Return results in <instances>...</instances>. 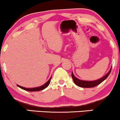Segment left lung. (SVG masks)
<instances>
[{"label": "left lung", "instance_id": "left-lung-1", "mask_svg": "<svg viewBox=\"0 0 120 120\" xmlns=\"http://www.w3.org/2000/svg\"><path fill=\"white\" fill-rule=\"evenodd\" d=\"M111 70H112V68H111V69H110L109 71H108V73L105 74L103 77L100 78V79H98V80H96V81H85L80 80V79H78L77 78L75 77L74 75V74L73 73H71V77L73 78V80L74 83H75L77 86L81 87H85V88L94 87L99 85V84L101 83L103 81L105 80L106 78L108 77V75H109L110 73H111Z\"/></svg>", "mask_w": 120, "mask_h": 120}]
</instances>
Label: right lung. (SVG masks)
<instances>
[{
    "mask_svg": "<svg viewBox=\"0 0 120 120\" xmlns=\"http://www.w3.org/2000/svg\"><path fill=\"white\" fill-rule=\"evenodd\" d=\"M51 79V77L49 78V80L46 83H45L43 85H42V86H40V87H37L26 88V87H22V86H19V85H17V86L21 88V89H23V90H26V91H37L42 90H43V89H46L47 87L49 85V83H50Z\"/></svg>",
    "mask_w": 120,
    "mask_h": 120,
    "instance_id": "add662e5",
    "label": "right lung"
}]
</instances>
